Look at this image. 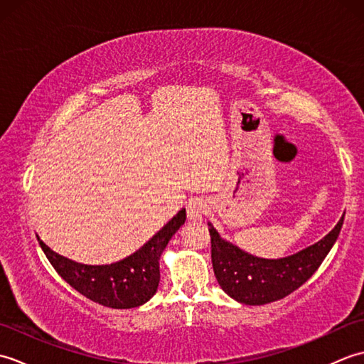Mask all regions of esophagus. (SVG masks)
Here are the masks:
<instances>
[{"instance_id": "obj_1", "label": "esophagus", "mask_w": 364, "mask_h": 364, "mask_svg": "<svg viewBox=\"0 0 364 364\" xmlns=\"http://www.w3.org/2000/svg\"><path fill=\"white\" fill-rule=\"evenodd\" d=\"M206 211H208V205L202 198H192V200H189V203L186 206L188 218H189V220H194V222L202 220Z\"/></svg>"}]
</instances>
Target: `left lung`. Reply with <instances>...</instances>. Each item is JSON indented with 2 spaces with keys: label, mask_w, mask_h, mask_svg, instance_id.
I'll list each match as a JSON object with an SVG mask.
<instances>
[{
  "label": "left lung",
  "mask_w": 364,
  "mask_h": 364,
  "mask_svg": "<svg viewBox=\"0 0 364 364\" xmlns=\"http://www.w3.org/2000/svg\"><path fill=\"white\" fill-rule=\"evenodd\" d=\"M343 218L330 233L306 249L280 259L258 258L227 242L210 223L211 261L220 288L245 305H264L289 296L322 264L339 236Z\"/></svg>",
  "instance_id": "1"
}]
</instances>
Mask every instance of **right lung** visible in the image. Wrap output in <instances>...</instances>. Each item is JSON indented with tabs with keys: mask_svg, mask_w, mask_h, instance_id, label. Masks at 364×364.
<instances>
[{
	"mask_svg": "<svg viewBox=\"0 0 364 364\" xmlns=\"http://www.w3.org/2000/svg\"><path fill=\"white\" fill-rule=\"evenodd\" d=\"M186 220V210L178 211L141 249L112 264L89 266L53 252L41 239L46 258L73 289L103 306L125 310L149 301L159 284V258L178 228Z\"/></svg>",
	"mask_w": 364,
	"mask_h": 364,
	"instance_id": "right-lung-1",
	"label": "right lung"
}]
</instances>
